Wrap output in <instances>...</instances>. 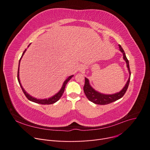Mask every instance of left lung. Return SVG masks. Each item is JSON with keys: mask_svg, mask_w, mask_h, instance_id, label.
Masks as SVG:
<instances>
[{"mask_svg": "<svg viewBox=\"0 0 150 150\" xmlns=\"http://www.w3.org/2000/svg\"><path fill=\"white\" fill-rule=\"evenodd\" d=\"M119 50L120 51L123 53V58L125 60L128 69V71L129 73V77L128 78V80L127 82L126 83L125 86L120 91L119 93H115V94H104L102 93H100L98 91H96L90 85V82L88 79L87 78L85 77V85L83 86V91L84 93L86 96V98H88L90 101L93 102L94 103L96 104H98V105H107L109 104L110 103H112L113 102H115L118 99L122 98L125 93H126L128 87L129 85V83L130 81V76H131V71H130V69H129V62L128 60L127 59L125 52L122 48V47L119 45Z\"/></svg>", "mask_w": 150, "mask_h": 150, "instance_id": "obj_1", "label": "left lung"}]
</instances>
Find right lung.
I'll use <instances>...</instances> for the list:
<instances>
[{
    "label": "right lung",
    "mask_w": 150,
    "mask_h": 150,
    "mask_svg": "<svg viewBox=\"0 0 150 150\" xmlns=\"http://www.w3.org/2000/svg\"><path fill=\"white\" fill-rule=\"evenodd\" d=\"M30 45H31V43L29 44V45L28 46V47H29V46H30ZM26 50V49H25V51H23V54H22V56H21V59H20V60H19V67H18V72H17V80H18V82H19V85H20V86H21V88H22V91L23 92V93L25 94V96L26 97V98H27V99H28V100H30L31 101V102H35V103H40V104H42V105H50V104H52V103H54L56 102L57 101H58V100L60 99V98H61L62 96V94H63V93H64V91H65V86H66L67 83H68V82L70 80V79H71L73 77L74 75L69 76V77L66 79V80L65 81V82H64L63 85H62V86L60 90L57 94H56L54 95L53 96H52L51 98H48V99H38L35 98H33V97H32L31 96H30V94H28L27 93H26V92L25 91V90L23 89V88L22 87V85H21V83L20 79H19V65H20V62H21V60L22 56H23L24 53L25 52Z\"/></svg>",
    "instance_id": "right-lung-1"
}]
</instances>
